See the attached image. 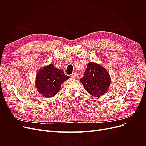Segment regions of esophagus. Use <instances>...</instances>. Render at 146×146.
<instances>
[{
  "mask_svg": "<svg viewBox=\"0 0 146 146\" xmlns=\"http://www.w3.org/2000/svg\"><path fill=\"white\" fill-rule=\"evenodd\" d=\"M70 77H72V78H77L78 77V74L77 72H74L73 73L71 76H70Z\"/></svg>",
  "mask_w": 146,
  "mask_h": 146,
  "instance_id": "34e87169",
  "label": "esophagus"
}]
</instances>
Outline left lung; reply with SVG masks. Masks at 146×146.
Here are the masks:
<instances>
[{
    "instance_id": "8db88e82",
    "label": "left lung",
    "mask_w": 146,
    "mask_h": 146,
    "mask_svg": "<svg viewBox=\"0 0 146 146\" xmlns=\"http://www.w3.org/2000/svg\"><path fill=\"white\" fill-rule=\"evenodd\" d=\"M80 82L85 90L94 97H100L107 93L111 83L107 70L100 64L90 62Z\"/></svg>"
}]
</instances>
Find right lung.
Here are the masks:
<instances>
[{
	"mask_svg": "<svg viewBox=\"0 0 146 146\" xmlns=\"http://www.w3.org/2000/svg\"><path fill=\"white\" fill-rule=\"evenodd\" d=\"M69 78L62 70L50 64L38 72L35 85L39 94L46 98H52L60 91L61 84Z\"/></svg>",
	"mask_w": 146,
	"mask_h": 146,
	"instance_id": "1",
	"label": "right lung"
}]
</instances>
